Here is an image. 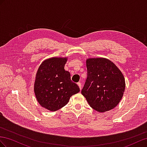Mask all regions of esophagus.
<instances>
[{"instance_id":"esophagus-1","label":"esophagus","mask_w":147,"mask_h":147,"mask_svg":"<svg viewBox=\"0 0 147 147\" xmlns=\"http://www.w3.org/2000/svg\"><path fill=\"white\" fill-rule=\"evenodd\" d=\"M78 86L79 87H80V90H81V88H82V85H81V83L80 82H78Z\"/></svg>"}]
</instances>
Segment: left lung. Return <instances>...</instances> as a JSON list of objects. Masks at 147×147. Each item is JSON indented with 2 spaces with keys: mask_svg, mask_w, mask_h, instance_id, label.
Returning <instances> with one entry per match:
<instances>
[{
  "mask_svg": "<svg viewBox=\"0 0 147 147\" xmlns=\"http://www.w3.org/2000/svg\"><path fill=\"white\" fill-rule=\"evenodd\" d=\"M88 70L81 94L94 109L104 112L117 106L125 91V79L110 60L104 58L86 60Z\"/></svg>",
  "mask_w": 147,
  "mask_h": 147,
  "instance_id": "1",
  "label": "left lung"
}]
</instances>
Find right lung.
I'll return each instance as SVG.
<instances>
[{
	"label": "right lung",
	"mask_w": 147,
	"mask_h": 147,
	"mask_svg": "<svg viewBox=\"0 0 147 147\" xmlns=\"http://www.w3.org/2000/svg\"><path fill=\"white\" fill-rule=\"evenodd\" d=\"M67 58H51L41 64L36 74L34 92L40 106L56 111L69 102L70 97L80 91L71 80L70 73L64 67Z\"/></svg>",
	"instance_id": "obj_1"
}]
</instances>
